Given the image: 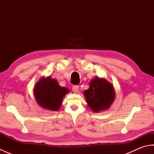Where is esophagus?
Listing matches in <instances>:
<instances>
[{
	"label": "esophagus",
	"mask_w": 154,
	"mask_h": 154,
	"mask_svg": "<svg viewBox=\"0 0 154 154\" xmlns=\"http://www.w3.org/2000/svg\"><path fill=\"white\" fill-rule=\"evenodd\" d=\"M72 91L74 93H77L79 92V87L77 85H75L73 87H72Z\"/></svg>",
	"instance_id": "1"
}]
</instances>
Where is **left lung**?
<instances>
[{
    "instance_id": "obj_1",
    "label": "left lung",
    "mask_w": 154,
    "mask_h": 154,
    "mask_svg": "<svg viewBox=\"0 0 154 154\" xmlns=\"http://www.w3.org/2000/svg\"><path fill=\"white\" fill-rule=\"evenodd\" d=\"M84 95L90 109L99 112L109 109L115 99V91L109 81L96 77L90 81L89 89L85 91Z\"/></svg>"
}]
</instances>
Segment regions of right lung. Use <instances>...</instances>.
Masks as SVG:
<instances>
[{
  "mask_svg": "<svg viewBox=\"0 0 154 154\" xmlns=\"http://www.w3.org/2000/svg\"><path fill=\"white\" fill-rule=\"evenodd\" d=\"M69 91L66 87L59 85L57 81L51 77H42L35 85V99L42 108L57 111L63 102V97Z\"/></svg>",
  "mask_w": 154,
  "mask_h": 154,
  "instance_id": "1",
  "label": "right lung"
}]
</instances>
